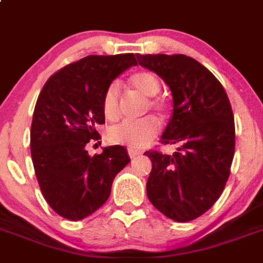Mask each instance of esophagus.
<instances>
[{
	"instance_id": "1",
	"label": "esophagus",
	"mask_w": 263,
	"mask_h": 263,
	"mask_svg": "<svg viewBox=\"0 0 263 263\" xmlns=\"http://www.w3.org/2000/svg\"><path fill=\"white\" fill-rule=\"evenodd\" d=\"M139 155H141L140 151H135V149H128V156L131 157V159H134V157L139 156Z\"/></svg>"
}]
</instances>
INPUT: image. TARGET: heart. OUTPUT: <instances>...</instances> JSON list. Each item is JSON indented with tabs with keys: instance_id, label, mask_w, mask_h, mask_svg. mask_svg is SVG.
<instances>
[{
	"instance_id": "obj_1",
	"label": "heart",
	"mask_w": 263,
	"mask_h": 263,
	"mask_svg": "<svg viewBox=\"0 0 263 263\" xmlns=\"http://www.w3.org/2000/svg\"><path fill=\"white\" fill-rule=\"evenodd\" d=\"M129 86L141 95L149 98L147 100V108L164 115L168 111V102L163 98H157L160 91L159 78L151 71H138L129 77ZM102 111L107 120H115L120 115V91L118 83H111L106 88L102 98ZM159 124L156 119L145 116L139 120H124L109 127L107 131V140L111 144L124 147L143 148L157 135Z\"/></svg>"
}]
</instances>
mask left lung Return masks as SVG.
Listing matches in <instances>:
<instances>
[{
    "instance_id": "left-lung-1",
    "label": "left lung",
    "mask_w": 263,
    "mask_h": 263,
    "mask_svg": "<svg viewBox=\"0 0 263 263\" xmlns=\"http://www.w3.org/2000/svg\"><path fill=\"white\" fill-rule=\"evenodd\" d=\"M136 58L170 86L173 112L160 141L179 145L173 155L144 154L152 161L148 198L171 220H195L213 206L229 179L236 147L229 98L218 79L191 57L136 54Z\"/></svg>"
}]
</instances>
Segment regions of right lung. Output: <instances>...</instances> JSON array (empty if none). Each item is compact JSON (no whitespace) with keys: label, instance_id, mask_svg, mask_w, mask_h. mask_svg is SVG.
<instances>
[{"label":"right lung","instance_id":"right-lung-1","mask_svg":"<svg viewBox=\"0 0 263 263\" xmlns=\"http://www.w3.org/2000/svg\"><path fill=\"white\" fill-rule=\"evenodd\" d=\"M135 65L134 54L88 55L52 74L41 91L31 122V159L43 197L63 218L79 221L98 211L129 163L122 145L93 156L86 145L100 139L106 88Z\"/></svg>","mask_w":263,"mask_h":263}]
</instances>
